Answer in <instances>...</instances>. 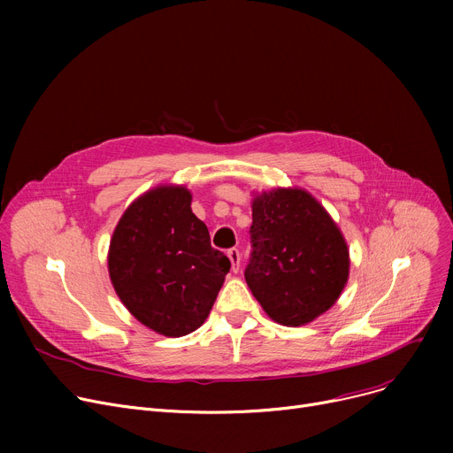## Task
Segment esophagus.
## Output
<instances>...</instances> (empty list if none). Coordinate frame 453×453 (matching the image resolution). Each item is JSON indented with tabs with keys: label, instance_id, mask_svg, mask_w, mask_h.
I'll return each mask as SVG.
<instances>
[{
	"label": "esophagus",
	"instance_id": "34e87169",
	"mask_svg": "<svg viewBox=\"0 0 453 453\" xmlns=\"http://www.w3.org/2000/svg\"><path fill=\"white\" fill-rule=\"evenodd\" d=\"M227 257H229V260H231V270L236 273L241 270V251L236 250V248H233V250H229L227 251Z\"/></svg>",
	"mask_w": 453,
	"mask_h": 453
}]
</instances>
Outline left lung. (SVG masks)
Segmentation results:
<instances>
[{"label": "left lung", "instance_id": "obj_1", "mask_svg": "<svg viewBox=\"0 0 453 453\" xmlns=\"http://www.w3.org/2000/svg\"><path fill=\"white\" fill-rule=\"evenodd\" d=\"M251 258L246 282L279 325L314 321L349 280L347 241L326 209L299 187L257 193L251 202Z\"/></svg>", "mask_w": 453, "mask_h": 453}]
</instances>
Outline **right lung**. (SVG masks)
Returning <instances> with one entry per match:
<instances>
[{
	"label": "right lung",
	"mask_w": 453,
	"mask_h": 453,
	"mask_svg": "<svg viewBox=\"0 0 453 453\" xmlns=\"http://www.w3.org/2000/svg\"><path fill=\"white\" fill-rule=\"evenodd\" d=\"M183 185H157L119 219L108 250L115 294L157 334L180 338L207 319L229 258L211 248L207 226L190 209Z\"/></svg>",
	"instance_id": "right-lung-1"
}]
</instances>
